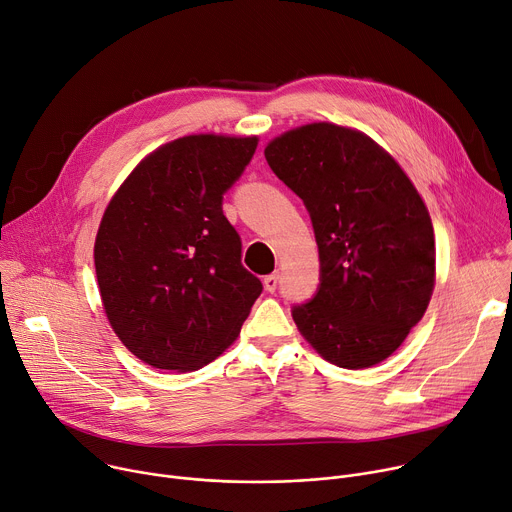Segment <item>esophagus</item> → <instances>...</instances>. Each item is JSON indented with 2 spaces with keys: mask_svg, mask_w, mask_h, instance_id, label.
I'll use <instances>...</instances> for the list:
<instances>
[{
  "mask_svg": "<svg viewBox=\"0 0 512 512\" xmlns=\"http://www.w3.org/2000/svg\"><path fill=\"white\" fill-rule=\"evenodd\" d=\"M277 282H280V275H277V273H271V275L263 277V286H265L267 292H275L277 290Z\"/></svg>",
  "mask_w": 512,
  "mask_h": 512,
  "instance_id": "34e87169",
  "label": "esophagus"
}]
</instances>
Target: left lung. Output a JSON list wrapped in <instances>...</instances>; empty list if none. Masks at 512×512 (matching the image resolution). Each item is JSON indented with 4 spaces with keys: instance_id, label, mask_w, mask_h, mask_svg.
I'll use <instances>...</instances> for the list:
<instances>
[{
    "instance_id": "left-lung-1",
    "label": "left lung",
    "mask_w": 512,
    "mask_h": 512,
    "mask_svg": "<svg viewBox=\"0 0 512 512\" xmlns=\"http://www.w3.org/2000/svg\"><path fill=\"white\" fill-rule=\"evenodd\" d=\"M265 159L306 204L320 257L316 296L292 310L306 343L345 369L388 359L435 290L429 210L365 132L310 122L271 138Z\"/></svg>"
}]
</instances>
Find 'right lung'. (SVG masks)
I'll list each match as a JSON object with an SVG mask.
<instances>
[{
  "instance_id": "right-lung-1",
  "label": "right lung",
  "mask_w": 512,
  "mask_h": 512,
  "mask_svg": "<svg viewBox=\"0 0 512 512\" xmlns=\"http://www.w3.org/2000/svg\"><path fill=\"white\" fill-rule=\"evenodd\" d=\"M259 138L188 134L138 163L108 202L94 245L98 288L122 345L157 369L194 371L241 333L261 282L241 263L222 194Z\"/></svg>"
}]
</instances>
